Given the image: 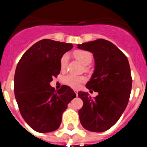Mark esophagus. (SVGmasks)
<instances>
[{
  "label": "esophagus",
  "instance_id": "1",
  "mask_svg": "<svg viewBox=\"0 0 147 147\" xmlns=\"http://www.w3.org/2000/svg\"><path fill=\"white\" fill-rule=\"evenodd\" d=\"M74 92H75V93H76V96H78V90H74Z\"/></svg>",
  "mask_w": 147,
  "mask_h": 147
}]
</instances>
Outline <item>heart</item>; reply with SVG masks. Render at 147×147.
Returning a JSON list of instances; mask_svg holds the SVG:
<instances>
[{
  "mask_svg": "<svg viewBox=\"0 0 147 147\" xmlns=\"http://www.w3.org/2000/svg\"><path fill=\"white\" fill-rule=\"evenodd\" d=\"M75 57L85 65H88L93 59V56L91 53L85 50H77L74 53ZM68 63V55L64 54L60 59V68L62 71L65 70ZM86 81L85 76L76 75L74 74H68L63 77V82L67 86L74 89H77L81 86L82 83Z\"/></svg>",
  "mask_w": 147,
  "mask_h": 147,
  "instance_id": "obj_1",
  "label": "heart"
}]
</instances>
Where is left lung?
<instances>
[{
  "label": "left lung",
  "instance_id": "1",
  "mask_svg": "<svg viewBox=\"0 0 147 147\" xmlns=\"http://www.w3.org/2000/svg\"><path fill=\"white\" fill-rule=\"evenodd\" d=\"M78 48L93 54L95 71L86 88L98 93L93 98L88 93H78L83 101L79 110L80 122L88 130L104 132L119 121L129 102L132 83L129 62L121 51L104 39Z\"/></svg>",
  "mask_w": 147,
  "mask_h": 147
}]
</instances>
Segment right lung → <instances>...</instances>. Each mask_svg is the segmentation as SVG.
<instances>
[{
  "mask_svg": "<svg viewBox=\"0 0 147 147\" xmlns=\"http://www.w3.org/2000/svg\"><path fill=\"white\" fill-rule=\"evenodd\" d=\"M71 43L44 39L24 53L15 74V96L22 117L34 130L53 132L59 128L67 104L76 97L70 87L54 90L49 83L60 73V59Z\"/></svg>",
  "mask_w": 147,
  "mask_h": 147,
  "instance_id": "right-lung-1",
  "label": "right lung"
}]
</instances>
